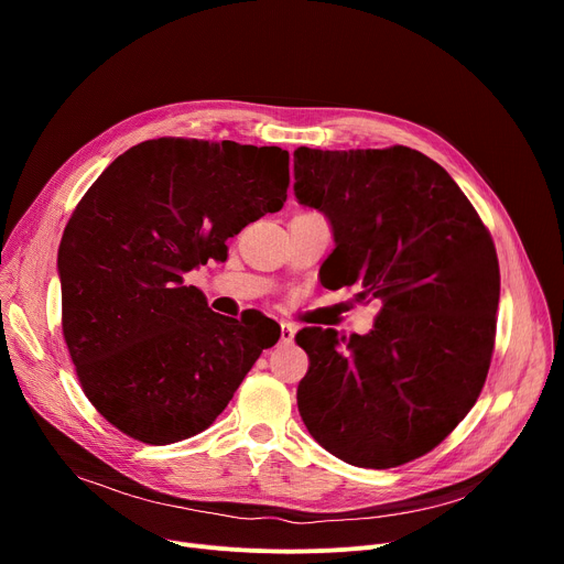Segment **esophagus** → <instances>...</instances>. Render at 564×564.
<instances>
[{"label":"esophagus","mask_w":564,"mask_h":564,"mask_svg":"<svg viewBox=\"0 0 564 564\" xmlns=\"http://www.w3.org/2000/svg\"><path fill=\"white\" fill-rule=\"evenodd\" d=\"M294 338V324L281 322V343H292Z\"/></svg>","instance_id":"1"}]
</instances>
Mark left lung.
<instances>
[{"label": "left lung", "instance_id": "obj_1", "mask_svg": "<svg viewBox=\"0 0 564 564\" xmlns=\"http://www.w3.org/2000/svg\"><path fill=\"white\" fill-rule=\"evenodd\" d=\"M294 196L334 228L329 285L381 304L366 336H294L308 354L302 421L351 466L406 464L436 448L485 387L500 297L491 235L448 171L406 145H302Z\"/></svg>", "mask_w": 564, "mask_h": 564}]
</instances>
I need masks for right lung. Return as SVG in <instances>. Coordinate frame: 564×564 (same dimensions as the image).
Masks as SVG:
<instances>
[{"instance_id": "1", "label": "right lung", "mask_w": 564, "mask_h": 564, "mask_svg": "<svg viewBox=\"0 0 564 564\" xmlns=\"http://www.w3.org/2000/svg\"><path fill=\"white\" fill-rule=\"evenodd\" d=\"M279 145L162 137L118 155L77 203L58 247L64 338L84 395L123 434L166 446L210 427L281 329L207 308L185 274L279 213Z\"/></svg>"}]
</instances>
